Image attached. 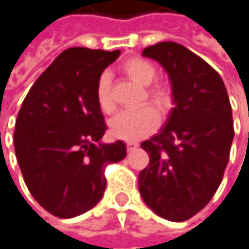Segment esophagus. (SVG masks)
Returning a JSON list of instances; mask_svg holds the SVG:
<instances>
[{"label":"esophagus","mask_w":249,"mask_h":249,"mask_svg":"<svg viewBox=\"0 0 249 249\" xmlns=\"http://www.w3.org/2000/svg\"><path fill=\"white\" fill-rule=\"evenodd\" d=\"M137 146H139L137 142H127V149H128V150H133V149H136Z\"/></svg>","instance_id":"34e87169"}]
</instances>
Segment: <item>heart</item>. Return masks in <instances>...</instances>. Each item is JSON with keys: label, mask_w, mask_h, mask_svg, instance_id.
<instances>
[{"label": "heart", "mask_w": 249, "mask_h": 249, "mask_svg": "<svg viewBox=\"0 0 249 249\" xmlns=\"http://www.w3.org/2000/svg\"><path fill=\"white\" fill-rule=\"evenodd\" d=\"M121 71L134 82L143 87V93L140 96V102L147 100L152 103L159 112H168L174 102V93L170 84L164 81H155L156 68L152 62L144 57H130L121 65ZM96 102L103 113H113L116 105L112 99L110 90V78L106 72H103L96 82ZM159 122V116L153 107L149 105H143L134 110L122 112L115 116L109 127L110 133L115 137L124 140H139L147 134H150Z\"/></svg>", "instance_id": "1"}]
</instances>
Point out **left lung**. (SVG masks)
<instances>
[{
	"mask_svg": "<svg viewBox=\"0 0 249 249\" xmlns=\"http://www.w3.org/2000/svg\"><path fill=\"white\" fill-rule=\"evenodd\" d=\"M173 84L174 107L161 133L142 143L149 165L139 174L146 205L171 221L199 213L217 192L233 140L232 106L218 72L204 59L165 41L146 47Z\"/></svg>",
	"mask_w": 249,
	"mask_h": 249,
	"instance_id": "left-lung-1",
	"label": "left lung"
}]
</instances>
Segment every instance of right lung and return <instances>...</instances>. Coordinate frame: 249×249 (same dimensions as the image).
I'll return each mask as SVG.
<instances>
[{
  "instance_id": "obj_1",
  "label": "right lung",
  "mask_w": 249,
  "mask_h": 249,
  "mask_svg": "<svg viewBox=\"0 0 249 249\" xmlns=\"http://www.w3.org/2000/svg\"><path fill=\"white\" fill-rule=\"evenodd\" d=\"M119 50L72 47L35 81L16 119L14 150L23 180L50 214L72 218L91 210L106 189L105 168L125 158L121 140L105 144L96 82Z\"/></svg>"
}]
</instances>
